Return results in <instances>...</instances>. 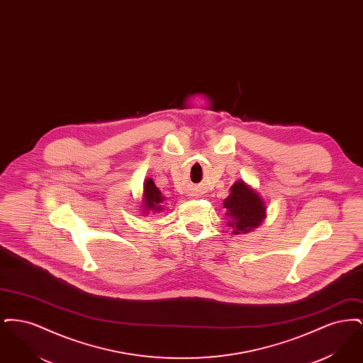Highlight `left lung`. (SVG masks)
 Wrapping results in <instances>:
<instances>
[{
	"label": "left lung",
	"mask_w": 363,
	"mask_h": 363,
	"mask_svg": "<svg viewBox=\"0 0 363 363\" xmlns=\"http://www.w3.org/2000/svg\"><path fill=\"white\" fill-rule=\"evenodd\" d=\"M231 193L223 203L231 219L230 225L234 227V234L249 233L261 225L265 218V206L255 190L246 186L242 181L231 186Z\"/></svg>",
	"instance_id": "left-lung-1"
}]
</instances>
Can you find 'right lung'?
Instances as JSON below:
<instances>
[{"label": "right lung", "instance_id": "add662e5", "mask_svg": "<svg viewBox=\"0 0 363 363\" xmlns=\"http://www.w3.org/2000/svg\"><path fill=\"white\" fill-rule=\"evenodd\" d=\"M164 200V197L162 196L160 190L156 188L154 181L151 178H148L144 182V208L145 211H152V212H160L162 206L160 203Z\"/></svg>", "mask_w": 363, "mask_h": 363}]
</instances>
